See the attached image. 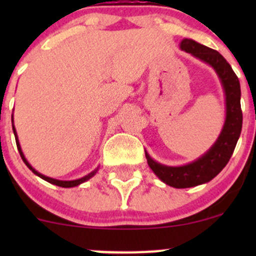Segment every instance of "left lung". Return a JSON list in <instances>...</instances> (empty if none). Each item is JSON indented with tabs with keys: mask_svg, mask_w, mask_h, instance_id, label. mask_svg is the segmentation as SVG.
<instances>
[{
	"mask_svg": "<svg viewBox=\"0 0 256 256\" xmlns=\"http://www.w3.org/2000/svg\"><path fill=\"white\" fill-rule=\"evenodd\" d=\"M180 47L213 66L226 92V122L219 138L202 157L184 166L170 167L152 160L144 151L150 168L162 182L174 188H190L209 182L226 166L242 132V112L240 106L239 79L224 56L214 49L188 38L182 40Z\"/></svg>",
	"mask_w": 256,
	"mask_h": 256,
	"instance_id": "left-lung-1",
	"label": "left lung"
}]
</instances>
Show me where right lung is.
I'll return each instance as SVG.
<instances>
[{
  "instance_id": "1",
  "label": "right lung",
  "mask_w": 256,
  "mask_h": 256,
  "mask_svg": "<svg viewBox=\"0 0 256 256\" xmlns=\"http://www.w3.org/2000/svg\"><path fill=\"white\" fill-rule=\"evenodd\" d=\"M12 128H14V138H16V144H17V148H18V151H20V157H22V160H23V162H24L26 164V166L28 167V168L30 170V171L33 172V174H37L38 177H40L42 178V180H47V182H49V183H52V184H56V186H59V187H64V188H70V187H76V186H79L80 183H82V182H85V180H89V178H92V176H94L95 174H96V171H98V168L95 170V171H92V174H88V176H85V177H82V178H79V180H54V178H50V177H47V176H44V174H40V172H37L36 171L34 168H33L32 166H30V164H28V161L27 160H26V157H24V154H23V152H22V148H20V141H18V138H17V132H16V128H14V115H12Z\"/></svg>"
}]
</instances>
